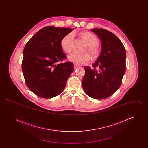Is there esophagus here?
<instances>
[{
    "label": "esophagus",
    "mask_w": 148,
    "mask_h": 148,
    "mask_svg": "<svg viewBox=\"0 0 148 148\" xmlns=\"http://www.w3.org/2000/svg\"><path fill=\"white\" fill-rule=\"evenodd\" d=\"M74 69H77V67H79V65H76V64H74Z\"/></svg>",
    "instance_id": "esophagus-1"
}]
</instances>
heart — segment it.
<instances>
[{"instance_id": "b5f03b06", "label": "heart", "mask_w": 148, "mask_h": 148, "mask_svg": "<svg viewBox=\"0 0 148 148\" xmlns=\"http://www.w3.org/2000/svg\"><path fill=\"white\" fill-rule=\"evenodd\" d=\"M81 38L88 44V50L92 59L98 58L100 51L98 48L99 40L97 37L89 32H82L80 33ZM74 34L69 33L65 35L60 41V45L64 51L69 53L73 49V40ZM69 60L77 65H84L90 61V56L88 53L78 54L73 53L68 56Z\"/></svg>"}]
</instances>
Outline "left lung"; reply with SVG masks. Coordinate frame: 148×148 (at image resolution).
Listing matches in <instances>:
<instances>
[{"instance_id": "1", "label": "left lung", "mask_w": 148, "mask_h": 148, "mask_svg": "<svg viewBox=\"0 0 148 148\" xmlns=\"http://www.w3.org/2000/svg\"><path fill=\"white\" fill-rule=\"evenodd\" d=\"M101 42V51L92 68L85 66L82 86L90 97L104 99L120 87L126 70V51L119 39L104 29L91 30Z\"/></svg>"}]
</instances>
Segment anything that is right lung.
Returning <instances> with one entry per match:
<instances>
[{"instance_id":"obj_1","label":"right lung","mask_w":148,"mask_h":148,"mask_svg":"<svg viewBox=\"0 0 148 148\" xmlns=\"http://www.w3.org/2000/svg\"><path fill=\"white\" fill-rule=\"evenodd\" d=\"M72 30L48 26L38 31L26 44L22 71L27 86L36 95L51 98L63 91L74 66L70 62L58 63L66 59L60 41Z\"/></svg>"}]
</instances>
